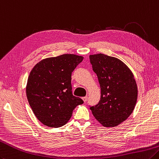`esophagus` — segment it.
Segmentation results:
<instances>
[{"label":"esophagus","instance_id":"34e87169","mask_svg":"<svg viewBox=\"0 0 159 159\" xmlns=\"http://www.w3.org/2000/svg\"><path fill=\"white\" fill-rule=\"evenodd\" d=\"M88 96H84V97L82 98V99H83L84 102H86L87 101H88Z\"/></svg>","mask_w":159,"mask_h":159}]
</instances>
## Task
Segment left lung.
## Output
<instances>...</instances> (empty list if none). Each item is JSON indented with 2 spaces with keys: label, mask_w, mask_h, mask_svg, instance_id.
Masks as SVG:
<instances>
[{
  "label": "left lung",
  "mask_w": 159,
  "mask_h": 159,
  "mask_svg": "<svg viewBox=\"0 0 159 159\" xmlns=\"http://www.w3.org/2000/svg\"><path fill=\"white\" fill-rule=\"evenodd\" d=\"M93 71L101 86L100 101L90 106L92 114L101 125L115 127L125 121L134 109L138 95L133 74L116 58L98 54L89 56Z\"/></svg>",
  "instance_id": "8db88e82"
}]
</instances>
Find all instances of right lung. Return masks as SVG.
I'll return each instance as SVG.
<instances>
[{
  "label": "right lung",
  "mask_w": 159,
  "mask_h": 159,
  "mask_svg": "<svg viewBox=\"0 0 159 159\" xmlns=\"http://www.w3.org/2000/svg\"><path fill=\"white\" fill-rule=\"evenodd\" d=\"M83 58L63 54L37 63L28 77V102L43 125L59 127L66 124L73 110L83 101L72 94L71 73Z\"/></svg>",
  "instance_id": "add662e5"
}]
</instances>
